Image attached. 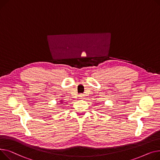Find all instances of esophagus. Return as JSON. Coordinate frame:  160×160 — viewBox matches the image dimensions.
<instances>
[{
	"label": "esophagus",
	"instance_id": "34e87169",
	"mask_svg": "<svg viewBox=\"0 0 160 160\" xmlns=\"http://www.w3.org/2000/svg\"><path fill=\"white\" fill-rule=\"evenodd\" d=\"M79 97H80V98H82V97H83V95H82V94H80V95H79Z\"/></svg>",
	"mask_w": 160,
	"mask_h": 160
}]
</instances>
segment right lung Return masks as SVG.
Wrapping results in <instances>:
<instances>
[{"label":"right lung","instance_id":"obj_1","mask_svg":"<svg viewBox=\"0 0 160 160\" xmlns=\"http://www.w3.org/2000/svg\"><path fill=\"white\" fill-rule=\"evenodd\" d=\"M62 100H61V102L59 103V104H61V105H62Z\"/></svg>","mask_w":160,"mask_h":160}]
</instances>
